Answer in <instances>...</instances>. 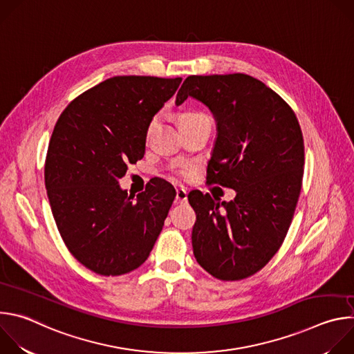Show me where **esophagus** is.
<instances>
[{
  "instance_id": "1",
  "label": "esophagus",
  "mask_w": 354,
  "mask_h": 354,
  "mask_svg": "<svg viewBox=\"0 0 354 354\" xmlns=\"http://www.w3.org/2000/svg\"><path fill=\"white\" fill-rule=\"evenodd\" d=\"M175 200L178 201V203H186V201H187V192L183 187H178Z\"/></svg>"
}]
</instances>
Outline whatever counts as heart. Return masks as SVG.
<instances>
[{
    "instance_id": "b5f03b06",
    "label": "heart",
    "mask_w": 354,
    "mask_h": 354,
    "mask_svg": "<svg viewBox=\"0 0 354 354\" xmlns=\"http://www.w3.org/2000/svg\"><path fill=\"white\" fill-rule=\"evenodd\" d=\"M207 116L203 115L201 112H194V111H187V112H183L180 113L179 116V126H183V124H189V123H193V122H198V120H206ZM158 123V118H154L151 119L149 124H148V129H147V133L149 134L151 131H153L156 129Z\"/></svg>"
}]
</instances>
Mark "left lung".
Segmentation results:
<instances>
[{"label":"left lung","mask_w":354,"mask_h":354,"mask_svg":"<svg viewBox=\"0 0 354 354\" xmlns=\"http://www.w3.org/2000/svg\"><path fill=\"white\" fill-rule=\"evenodd\" d=\"M192 96L217 124L209 180L235 190L234 200L189 193L197 263L212 276L242 280L279 250L301 192L304 140L292 109L262 81L246 74L190 75L176 105Z\"/></svg>","instance_id":"8db88e82"}]
</instances>
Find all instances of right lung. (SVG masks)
Wrapping results in <instances>:
<instances>
[{"label":"right lung","mask_w":354,"mask_h":354,"mask_svg":"<svg viewBox=\"0 0 354 354\" xmlns=\"http://www.w3.org/2000/svg\"><path fill=\"white\" fill-rule=\"evenodd\" d=\"M182 78L113 77L75 97L48 142L44 183L59 232L71 255L102 276L141 266L175 198L154 182L133 200L119 185L144 157L148 124Z\"/></svg>","instance_id":"add662e5"}]
</instances>
